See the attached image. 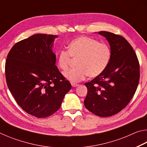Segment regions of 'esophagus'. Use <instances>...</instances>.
<instances>
[{
    "label": "esophagus",
    "mask_w": 147,
    "mask_h": 147,
    "mask_svg": "<svg viewBox=\"0 0 147 147\" xmlns=\"http://www.w3.org/2000/svg\"><path fill=\"white\" fill-rule=\"evenodd\" d=\"M71 85H72V86H73V87H76V86H78L79 84H76V83H74V82H72L71 83Z\"/></svg>",
    "instance_id": "esophagus-1"
}]
</instances>
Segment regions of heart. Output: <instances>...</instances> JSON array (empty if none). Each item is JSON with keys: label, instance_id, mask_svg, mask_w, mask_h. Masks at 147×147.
I'll list each match as a JSON object with an SVG mask.
<instances>
[{"label": "heart", "instance_id": "b5f03b06", "mask_svg": "<svg viewBox=\"0 0 147 147\" xmlns=\"http://www.w3.org/2000/svg\"><path fill=\"white\" fill-rule=\"evenodd\" d=\"M71 58L77 59L76 67L63 73V76L72 82L83 80L87 76L95 78L102 74L111 61V51L108 45L93 38L81 36L72 40L68 51L61 50L58 55L59 69H68Z\"/></svg>", "mask_w": 147, "mask_h": 147}]
</instances>
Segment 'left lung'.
<instances>
[{"instance_id": "8db88e82", "label": "left lung", "mask_w": 147, "mask_h": 147, "mask_svg": "<svg viewBox=\"0 0 147 147\" xmlns=\"http://www.w3.org/2000/svg\"><path fill=\"white\" fill-rule=\"evenodd\" d=\"M111 47V58L100 76L86 82V108L94 115L106 117L123 109L130 102L140 78L139 63L132 47L124 37L101 31Z\"/></svg>"}]
</instances>
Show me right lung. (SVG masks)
I'll return each instance as SVG.
<instances>
[{"label":"right lung","instance_id":"1","mask_svg":"<svg viewBox=\"0 0 147 147\" xmlns=\"http://www.w3.org/2000/svg\"><path fill=\"white\" fill-rule=\"evenodd\" d=\"M55 38L38 34L17 42L5 63L6 83L15 100L24 111L38 118L58 110L71 88L55 65L51 49Z\"/></svg>","mask_w":147,"mask_h":147}]
</instances>
